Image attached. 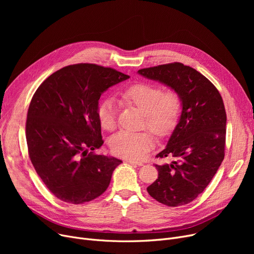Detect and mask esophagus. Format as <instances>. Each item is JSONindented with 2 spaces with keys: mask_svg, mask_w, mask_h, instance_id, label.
<instances>
[{
  "mask_svg": "<svg viewBox=\"0 0 254 254\" xmlns=\"http://www.w3.org/2000/svg\"><path fill=\"white\" fill-rule=\"evenodd\" d=\"M127 163H128L130 165H136V166H139V167L143 166V163L137 162V161H131V159H127Z\"/></svg>",
  "mask_w": 254,
  "mask_h": 254,
  "instance_id": "obj_1",
  "label": "esophagus"
}]
</instances>
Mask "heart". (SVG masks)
<instances>
[{
	"instance_id": "1",
	"label": "heart",
	"mask_w": 254,
	"mask_h": 254,
	"mask_svg": "<svg viewBox=\"0 0 254 254\" xmlns=\"http://www.w3.org/2000/svg\"><path fill=\"white\" fill-rule=\"evenodd\" d=\"M123 103L135 106L144 116L143 125L158 137L170 135L178 124L182 111V99L173 88L163 90L157 84L137 82L119 92ZM100 126L105 130L116 127V108L111 99H105L97 111ZM154 146L149 130L120 131L110 140L111 151L118 157L137 159Z\"/></svg>"
}]
</instances>
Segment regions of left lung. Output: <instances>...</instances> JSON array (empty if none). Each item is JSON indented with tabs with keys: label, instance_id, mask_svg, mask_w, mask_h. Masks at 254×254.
Here are the masks:
<instances>
[{
	"label": "left lung",
	"instance_id": "1",
	"mask_svg": "<svg viewBox=\"0 0 254 254\" xmlns=\"http://www.w3.org/2000/svg\"><path fill=\"white\" fill-rule=\"evenodd\" d=\"M138 73L179 92L182 112L166 148L156 157L174 162L155 165L157 179L147 188L169 207L192 202L204 191L224 158L226 113L217 88L199 72L181 63L159 64Z\"/></svg>",
	"mask_w": 254,
	"mask_h": 254
}]
</instances>
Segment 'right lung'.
<instances>
[{"mask_svg": "<svg viewBox=\"0 0 254 254\" xmlns=\"http://www.w3.org/2000/svg\"><path fill=\"white\" fill-rule=\"evenodd\" d=\"M129 78L95 64H76L51 74L32 98L25 124L31 162L61 201L83 204L108 189L122 164L96 154L104 141L97 111L102 93Z\"/></svg>", "mask_w": 254, "mask_h": 254, "instance_id": "right-lung-1", "label": "right lung"}]
</instances>
